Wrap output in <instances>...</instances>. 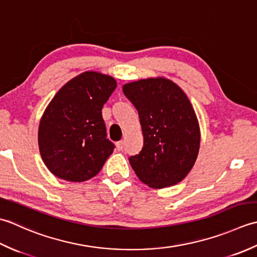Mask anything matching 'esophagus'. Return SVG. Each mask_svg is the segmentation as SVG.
I'll use <instances>...</instances> for the list:
<instances>
[{
	"label": "esophagus",
	"mask_w": 257,
	"mask_h": 257,
	"mask_svg": "<svg viewBox=\"0 0 257 257\" xmlns=\"http://www.w3.org/2000/svg\"><path fill=\"white\" fill-rule=\"evenodd\" d=\"M123 148H124V142H123V141H119V142L116 143V149H117V151H122Z\"/></svg>",
	"instance_id": "1"
}]
</instances>
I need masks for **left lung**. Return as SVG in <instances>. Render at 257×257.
<instances>
[{
	"mask_svg": "<svg viewBox=\"0 0 257 257\" xmlns=\"http://www.w3.org/2000/svg\"><path fill=\"white\" fill-rule=\"evenodd\" d=\"M123 92L139 112L144 138L140 154L130 164L152 188L175 185L194 166L201 131L194 108L182 88L166 77L126 83Z\"/></svg>",
	"mask_w": 257,
	"mask_h": 257,
	"instance_id": "8db88e82",
	"label": "left lung"
}]
</instances>
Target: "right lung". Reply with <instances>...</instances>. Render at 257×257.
Returning <instances> with one entry per match:
<instances>
[{
    "instance_id": "obj_1",
    "label": "right lung",
    "mask_w": 257,
    "mask_h": 257,
    "mask_svg": "<svg viewBox=\"0 0 257 257\" xmlns=\"http://www.w3.org/2000/svg\"><path fill=\"white\" fill-rule=\"evenodd\" d=\"M111 75L83 72L63 85L46 106L39 125V149L52 174L84 182L102 170L113 153L102 107L116 88Z\"/></svg>"
}]
</instances>
